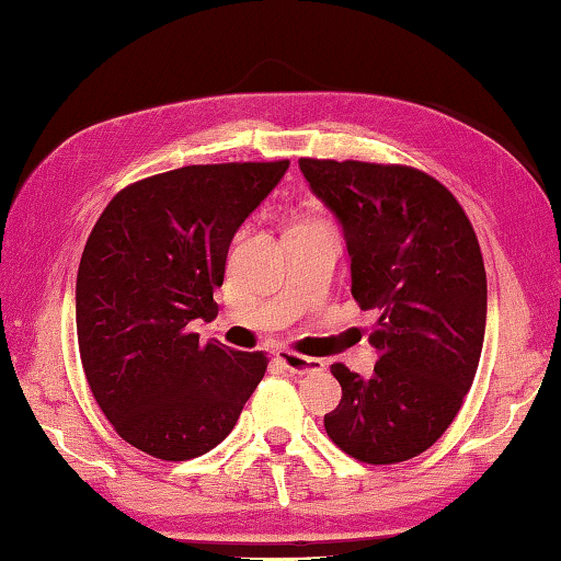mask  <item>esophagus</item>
I'll return each mask as SVG.
<instances>
[{
  "label": "esophagus",
  "instance_id": "obj_1",
  "mask_svg": "<svg viewBox=\"0 0 561 561\" xmlns=\"http://www.w3.org/2000/svg\"><path fill=\"white\" fill-rule=\"evenodd\" d=\"M278 360L283 363L288 373L293 375H308V373H320L325 367L323 360H318V357H306V355H298L293 351H280L278 353Z\"/></svg>",
  "mask_w": 561,
  "mask_h": 561
}]
</instances>
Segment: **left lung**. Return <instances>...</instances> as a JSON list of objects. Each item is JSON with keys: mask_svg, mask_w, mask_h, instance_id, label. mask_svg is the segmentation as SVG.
<instances>
[{"mask_svg": "<svg viewBox=\"0 0 561 561\" xmlns=\"http://www.w3.org/2000/svg\"><path fill=\"white\" fill-rule=\"evenodd\" d=\"M298 163L341 220L353 298L380 313L373 378L330 367L343 398L325 415V433L360 462H405L443 437L480 365L488 275L474 228L443 183L417 169Z\"/></svg>", "mask_w": 561, "mask_h": 561, "instance_id": "1", "label": "left lung"}]
</instances>
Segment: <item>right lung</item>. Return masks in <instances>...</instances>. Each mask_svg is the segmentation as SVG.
I'll list each match as a JSON object with an SVG mask.
<instances>
[{
	"mask_svg": "<svg viewBox=\"0 0 561 561\" xmlns=\"http://www.w3.org/2000/svg\"><path fill=\"white\" fill-rule=\"evenodd\" d=\"M290 161L208 163L156 173L108 201L77 275L81 365L128 445L183 462L224 443L268 357L198 343L214 320L226 255Z\"/></svg>",
	"mask_w": 561,
	"mask_h": 561,
	"instance_id": "add662e5",
	"label": "right lung"
}]
</instances>
